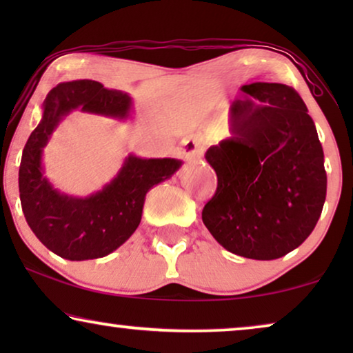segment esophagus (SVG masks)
<instances>
[{
  "label": "esophagus",
  "mask_w": 353,
  "mask_h": 353,
  "mask_svg": "<svg viewBox=\"0 0 353 353\" xmlns=\"http://www.w3.org/2000/svg\"><path fill=\"white\" fill-rule=\"evenodd\" d=\"M181 156L186 159V161H191V159H201L202 154H204V148L202 144L197 141V139H185L181 146Z\"/></svg>",
  "instance_id": "esophagus-1"
}]
</instances>
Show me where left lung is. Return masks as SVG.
I'll list each match as a JSON object with an SVG mask.
<instances>
[{
  "label": "left lung",
  "mask_w": 353,
  "mask_h": 353,
  "mask_svg": "<svg viewBox=\"0 0 353 353\" xmlns=\"http://www.w3.org/2000/svg\"><path fill=\"white\" fill-rule=\"evenodd\" d=\"M241 90L260 105L236 101L233 137L207 149L219 183L202 221L230 252L274 260L299 248L320 219L325 154L296 90L263 81Z\"/></svg>",
  "instance_id": "8db88e82"
}]
</instances>
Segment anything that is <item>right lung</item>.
Here are the masks:
<instances>
[{
	"mask_svg": "<svg viewBox=\"0 0 353 353\" xmlns=\"http://www.w3.org/2000/svg\"><path fill=\"white\" fill-rule=\"evenodd\" d=\"M127 120L133 101L94 80L64 81L48 93L43 117L27 139L19 168V192L28 226L51 252L67 260L105 257L138 228L148 191L181 167L178 159H141L130 154L103 190L86 197L57 191L45 176L43 149L72 110Z\"/></svg>",
	"mask_w": 353,
	"mask_h": 353,
	"instance_id": "right-lung-1",
	"label": "right lung"
}]
</instances>
